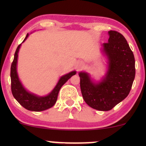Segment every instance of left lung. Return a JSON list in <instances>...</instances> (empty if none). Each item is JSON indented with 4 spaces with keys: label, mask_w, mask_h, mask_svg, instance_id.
<instances>
[{
    "label": "left lung",
    "mask_w": 146,
    "mask_h": 146,
    "mask_svg": "<svg viewBox=\"0 0 146 146\" xmlns=\"http://www.w3.org/2000/svg\"><path fill=\"white\" fill-rule=\"evenodd\" d=\"M108 34V42L103 44V51L108 58L106 77L94 84L86 73H79L85 102L102 111L111 110L128 96L135 77V57L124 36L113 30Z\"/></svg>",
    "instance_id": "1"
}]
</instances>
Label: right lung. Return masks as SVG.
I'll use <instances>...</instances> for the list:
<instances>
[{
  "label": "right lung",
  "mask_w": 146,
  "mask_h": 146,
  "mask_svg": "<svg viewBox=\"0 0 146 146\" xmlns=\"http://www.w3.org/2000/svg\"><path fill=\"white\" fill-rule=\"evenodd\" d=\"M29 36V34H27L25 37V40ZM21 44H20L16 48V52L14 54V58L11 63V72H10V76H11V89L13 96L17 100L18 103L22 106L24 107L27 110H31V111H42L46 110L48 108H51L53 105L56 104L58 99V93H59L60 88L62 85L66 81L71 78V76L75 75L76 72L72 71L68 74L64 75L60 79L59 82L57 84L56 86L52 92L47 96L44 97H38L36 95L31 94L25 89L22 84L18 79L17 71H16V64H17L18 60V53L19 51L20 46Z\"/></svg>",
  "instance_id": "1"
}]
</instances>
